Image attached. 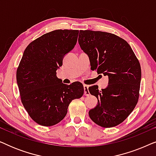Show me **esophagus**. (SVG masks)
Here are the masks:
<instances>
[{"label":"esophagus","instance_id":"esophagus-1","mask_svg":"<svg viewBox=\"0 0 156 156\" xmlns=\"http://www.w3.org/2000/svg\"><path fill=\"white\" fill-rule=\"evenodd\" d=\"M84 95L89 96V86L88 85H84Z\"/></svg>","mask_w":156,"mask_h":156}]
</instances>
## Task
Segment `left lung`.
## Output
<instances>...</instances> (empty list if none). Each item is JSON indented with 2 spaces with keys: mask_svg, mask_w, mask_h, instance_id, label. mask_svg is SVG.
I'll list each match as a JSON object with an SVG mask.
<instances>
[{
  "mask_svg": "<svg viewBox=\"0 0 156 156\" xmlns=\"http://www.w3.org/2000/svg\"><path fill=\"white\" fill-rule=\"evenodd\" d=\"M79 44L88 55L91 69L108 76V84L101 91L97 85L89 87L98 104L89 110L95 123L104 128L122 123L137 104L141 69L129 43L114 34L101 31L80 30Z\"/></svg>",
  "mask_w": 156,
  "mask_h": 156,
  "instance_id": "1",
  "label": "left lung"
}]
</instances>
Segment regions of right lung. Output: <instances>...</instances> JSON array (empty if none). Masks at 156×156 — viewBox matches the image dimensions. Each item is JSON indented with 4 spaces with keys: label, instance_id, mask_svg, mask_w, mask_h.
I'll use <instances>...</instances> for the list:
<instances>
[{
    "label": "right lung",
    "instance_id": "1",
    "mask_svg": "<svg viewBox=\"0 0 156 156\" xmlns=\"http://www.w3.org/2000/svg\"><path fill=\"white\" fill-rule=\"evenodd\" d=\"M79 30H56L30 42L17 69L21 101L34 121L44 126L62 120L72 100L84 94L80 82L62 83L56 71L65 55L74 48Z\"/></svg>",
    "mask_w": 156,
    "mask_h": 156
}]
</instances>
